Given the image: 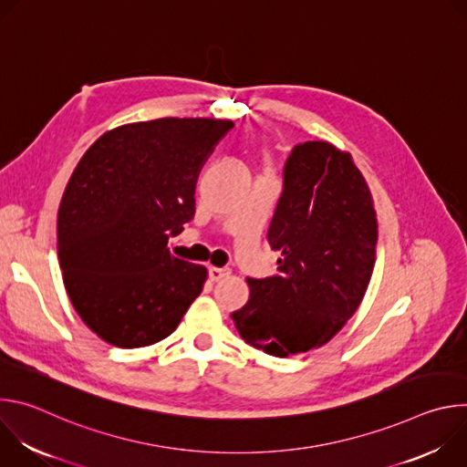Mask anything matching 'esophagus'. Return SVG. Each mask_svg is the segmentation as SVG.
I'll return each mask as SVG.
<instances>
[{"instance_id":"esophagus-1","label":"esophagus","mask_w":467,"mask_h":467,"mask_svg":"<svg viewBox=\"0 0 467 467\" xmlns=\"http://www.w3.org/2000/svg\"><path fill=\"white\" fill-rule=\"evenodd\" d=\"M231 275V270L229 268H213L209 270V277H211V281H214V283H218V281H223L225 277H229Z\"/></svg>"}]
</instances>
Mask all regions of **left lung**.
Listing matches in <instances>:
<instances>
[{"mask_svg":"<svg viewBox=\"0 0 467 467\" xmlns=\"http://www.w3.org/2000/svg\"><path fill=\"white\" fill-rule=\"evenodd\" d=\"M268 231L281 253L274 277L247 279L233 312L242 340L285 358L321 348L357 312L377 245L373 197L349 153L328 142L297 144Z\"/></svg>","mask_w":467,"mask_h":467,"instance_id":"1","label":"left lung"}]
</instances>
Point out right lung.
I'll return each instance as SVG.
<instances>
[{
  "instance_id": "add662e5",
  "label": "right lung",
  "mask_w": 467,
  "mask_h": 467,
  "mask_svg": "<svg viewBox=\"0 0 467 467\" xmlns=\"http://www.w3.org/2000/svg\"><path fill=\"white\" fill-rule=\"evenodd\" d=\"M231 119L161 118L107 130L79 161L57 216L64 288L116 348L170 337L207 281L205 265L170 254L195 214V182Z\"/></svg>"
}]
</instances>
